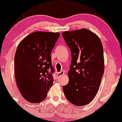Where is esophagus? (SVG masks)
Returning a JSON list of instances; mask_svg holds the SVG:
<instances>
[{"instance_id":"1","label":"esophagus","mask_w":122,"mask_h":122,"mask_svg":"<svg viewBox=\"0 0 122 122\" xmlns=\"http://www.w3.org/2000/svg\"><path fill=\"white\" fill-rule=\"evenodd\" d=\"M64 74V71H61V72H58L57 73V74H56V76H57V78L58 77H60V76H61V75H63Z\"/></svg>"}]
</instances>
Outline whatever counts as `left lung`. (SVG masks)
<instances>
[{"instance_id": "left-lung-1", "label": "left lung", "mask_w": 122, "mask_h": 122, "mask_svg": "<svg viewBox=\"0 0 122 122\" xmlns=\"http://www.w3.org/2000/svg\"><path fill=\"white\" fill-rule=\"evenodd\" d=\"M62 35L71 53L69 82L62 87L64 93L74 105H86L96 96L104 74L102 42L96 34L84 28L64 32Z\"/></svg>"}]
</instances>
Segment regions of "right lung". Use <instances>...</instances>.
<instances>
[{
    "instance_id": "1",
    "label": "right lung",
    "mask_w": 122,
    "mask_h": 122,
    "mask_svg": "<svg viewBox=\"0 0 122 122\" xmlns=\"http://www.w3.org/2000/svg\"><path fill=\"white\" fill-rule=\"evenodd\" d=\"M58 32H35L18 45L15 56V76L22 96L31 103L42 102L54 79L51 53L58 38Z\"/></svg>"
}]
</instances>
